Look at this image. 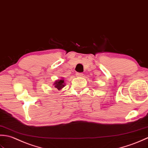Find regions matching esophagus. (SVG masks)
<instances>
[{
  "instance_id": "obj_1",
  "label": "esophagus",
  "mask_w": 148,
  "mask_h": 148,
  "mask_svg": "<svg viewBox=\"0 0 148 148\" xmlns=\"http://www.w3.org/2000/svg\"><path fill=\"white\" fill-rule=\"evenodd\" d=\"M84 74L82 73H79V72H77L76 73V76L78 77H83Z\"/></svg>"
}]
</instances>
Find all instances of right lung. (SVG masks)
<instances>
[{"instance_id": "add662e5", "label": "right lung", "mask_w": 148, "mask_h": 148, "mask_svg": "<svg viewBox=\"0 0 148 148\" xmlns=\"http://www.w3.org/2000/svg\"><path fill=\"white\" fill-rule=\"evenodd\" d=\"M54 87H56L58 90L61 89L63 87H64V80L61 79V80L56 81V82L54 83Z\"/></svg>"}]
</instances>
